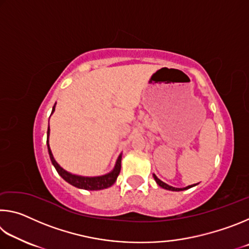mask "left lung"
Returning <instances> with one entry per match:
<instances>
[{"mask_svg": "<svg viewBox=\"0 0 249 249\" xmlns=\"http://www.w3.org/2000/svg\"><path fill=\"white\" fill-rule=\"evenodd\" d=\"M154 178H155V181H156V182H157V184L159 185V187L166 189V190H171V191H183V190H187V189H190L192 187H195V185H196V184H192V185H188V187H185V188H174V187H171V185H169V184L162 182L161 180L157 178V176H156V175H154Z\"/></svg>", "mask_w": 249, "mask_h": 249, "instance_id": "8db88e82", "label": "left lung"}]
</instances>
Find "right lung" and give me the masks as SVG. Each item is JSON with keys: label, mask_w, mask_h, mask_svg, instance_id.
<instances>
[{"label": "right lung", "mask_w": 249, "mask_h": 249, "mask_svg": "<svg viewBox=\"0 0 249 249\" xmlns=\"http://www.w3.org/2000/svg\"><path fill=\"white\" fill-rule=\"evenodd\" d=\"M56 105V104H54ZM54 105L53 107L52 114L54 111ZM49 125H48V130H47V147H48V153L50 160H52L53 167L56 168V170L59 175L61 176V178L66 180L67 182L73 185L75 188L79 189H84V190H102V189H107L111 185L114 184V182L117 179V177L120 175L121 171V161H122V155L119 156V158L116 160L115 167L111 172L104 175V176H99V177H82V176H77L72 175L70 172L66 171L64 168H61L58 165L56 160H54L52 150H50L49 147Z\"/></svg>", "instance_id": "right-lung-1"}]
</instances>
